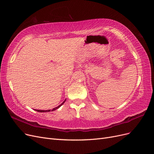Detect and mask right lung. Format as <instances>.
<instances>
[{"label":"right lung","mask_w":154,"mask_h":154,"mask_svg":"<svg viewBox=\"0 0 154 154\" xmlns=\"http://www.w3.org/2000/svg\"><path fill=\"white\" fill-rule=\"evenodd\" d=\"M65 101H66V100H65L63 102V103L61 104V105H60L59 106H58L57 107H55V108H54V109H52V110H51V111H53V110H57V109H58L59 108V107H60V106H61L63 103H64V102ZM36 111H37V112H50L51 111V110H35Z\"/></svg>","instance_id":"add662e5"}]
</instances>
